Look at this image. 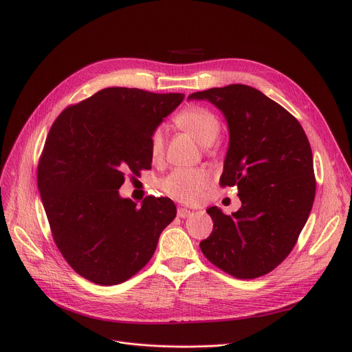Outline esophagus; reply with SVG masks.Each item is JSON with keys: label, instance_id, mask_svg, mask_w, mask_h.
<instances>
[{"label": "esophagus", "instance_id": "34e87169", "mask_svg": "<svg viewBox=\"0 0 352 352\" xmlns=\"http://www.w3.org/2000/svg\"><path fill=\"white\" fill-rule=\"evenodd\" d=\"M177 215L179 217V218H187V217H190L191 215V210H187V208H178V211H177Z\"/></svg>", "mask_w": 352, "mask_h": 352}]
</instances>
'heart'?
<instances>
[{"label": "heart", "mask_w": 352, "mask_h": 352, "mask_svg": "<svg viewBox=\"0 0 352 352\" xmlns=\"http://www.w3.org/2000/svg\"><path fill=\"white\" fill-rule=\"evenodd\" d=\"M175 124L188 133L201 145H211L221 129V124L214 113L202 107L182 109L175 117ZM164 154V128L157 126L150 135V155L154 161ZM211 184V174L207 168H175L161 179V190L182 204L198 202Z\"/></svg>", "instance_id": "b5f03b06"}]
</instances>
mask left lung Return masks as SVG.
I'll use <instances>...</instances> for the list:
<instances>
[{
    "label": "left lung",
    "mask_w": 352,
    "mask_h": 352,
    "mask_svg": "<svg viewBox=\"0 0 352 352\" xmlns=\"http://www.w3.org/2000/svg\"><path fill=\"white\" fill-rule=\"evenodd\" d=\"M223 111L230 145L221 187H236L243 206L207 212L214 228L199 248L219 270L252 280L278 267L297 244L316 198L309 141L298 120L243 84L194 92Z\"/></svg>",
    "instance_id": "left-lung-1"
}]
</instances>
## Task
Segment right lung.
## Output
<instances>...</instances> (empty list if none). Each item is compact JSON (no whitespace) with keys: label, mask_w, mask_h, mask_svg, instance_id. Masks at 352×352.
I'll return each mask as SVG.
<instances>
[{"label":"right lung","mask_w":352,"mask_h":352,"mask_svg":"<svg viewBox=\"0 0 352 352\" xmlns=\"http://www.w3.org/2000/svg\"><path fill=\"white\" fill-rule=\"evenodd\" d=\"M184 94L113 87L67 107L54 121L36 182L54 243L69 267L98 285L131 278L177 215L170 198L141 208L121 198L125 173L151 168L150 135Z\"/></svg>","instance_id":"1"}]
</instances>
